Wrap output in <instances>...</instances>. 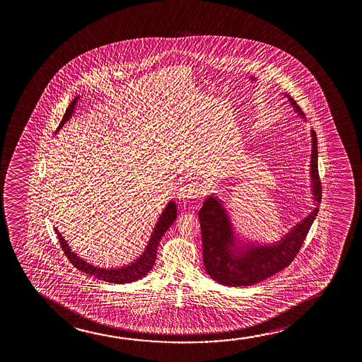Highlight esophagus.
I'll return each mask as SVG.
<instances>
[{"instance_id":"1","label":"esophagus","mask_w":362,"mask_h":362,"mask_svg":"<svg viewBox=\"0 0 362 362\" xmlns=\"http://www.w3.org/2000/svg\"><path fill=\"white\" fill-rule=\"evenodd\" d=\"M199 195H200V185L195 182H189L178 190L179 200L183 203H187L192 199L198 198Z\"/></svg>"}]
</instances>
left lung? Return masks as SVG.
Listing matches in <instances>:
<instances>
[{"mask_svg": "<svg viewBox=\"0 0 362 362\" xmlns=\"http://www.w3.org/2000/svg\"><path fill=\"white\" fill-rule=\"evenodd\" d=\"M294 111L302 119L304 114L292 96L286 94ZM310 185L315 208L307 218L293 226L274 243L243 241L236 236L223 200L209 195L199 210L203 241L204 266L214 281L230 287H245L262 282L292 263L307 238L322 202V184L317 172V134L313 131Z\"/></svg>", "mask_w": 362, "mask_h": 362, "instance_id": "left-lung-1", "label": "left lung"}]
</instances>
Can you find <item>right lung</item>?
<instances>
[{
  "mask_svg": "<svg viewBox=\"0 0 362 362\" xmlns=\"http://www.w3.org/2000/svg\"><path fill=\"white\" fill-rule=\"evenodd\" d=\"M79 98L80 95L74 98V100L70 103L68 109L65 111L64 116H63V119L59 124L58 131L64 126L66 121L71 119V115L74 114L75 105L78 103ZM175 218H177V205H175L173 200H170L160 214L158 221L154 226L153 233H151V238H149V241L147 243V246L144 248L142 255H139V257L136 258L134 262L129 263V264L122 266V267L116 268L98 267V266H94L91 263L86 262L84 258L78 256V253L71 251L66 240L62 236V233L58 231V228H54V230L57 235H58V238H59L63 251H64L70 262L74 264V267L78 268L81 272L98 278L100 281L114 283V284H124V283L139 281L141 278L146 277L148 274L149 271L153 267L154 261L157 257V247H158L159 241H160V238H163L165 231L172 226V223H174Z\"/></svg>",
  "mask_w": 362,
  "mask_h": 362,
  "instance_id": "obj_1",
  "label": "right lung"
}]
</instances>
